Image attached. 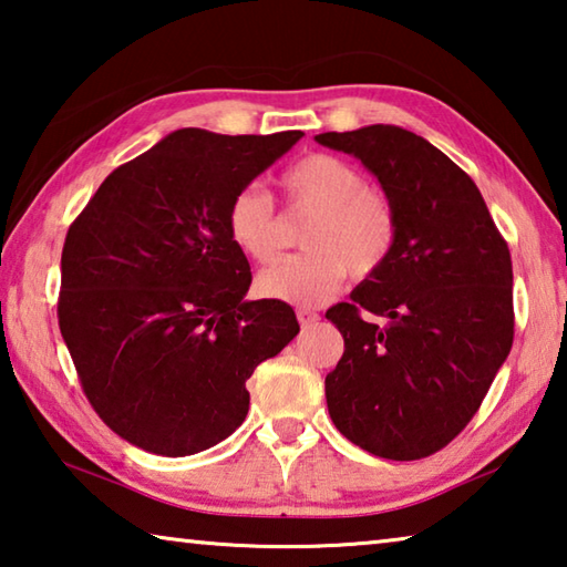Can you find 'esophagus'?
Wrapping results in <instances>:
<instances>
[{
  "label": "esophagus",
  "mask_w": 567,
  "mask_h": 567,
  "mask_svg": "<svg viewBox=\"0 0 567 567\" xmlns=\"http://www.w3.org/2000/svg\"><path fill=\"white\" fill-rule=\"evenodd\" d=\"M297 320H300L302 328H310V324L320 320V315L315 310H307V307H300V310H297Z\"/></svg>",
  "instance_id": "esophagus-1"
}]
</instances>
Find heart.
<instances>
[{
  "instance_id": "obj_1",
  "label": "heart",
  "mask_w": 567,
  "mask_h": 567,
  "mask_svg": "<svg viewBox=\"0 0 567 567\" xmlns=\"http://www.w3.org/2000/svg\"><path fill=\"white\" fill-rule=\"evenodd\" d=\"M280 187L290 213H312L302 233L307 252L257 277L260 295L312 307L338 292L348 272L368 280L390 262L400 237L395 203L388 192L370 187L348 159L315 152L285 169ZM227 233L249 260L272 265L282 255V219L260 187H243L233 197Z\"/></svg>"
}]
</instances>
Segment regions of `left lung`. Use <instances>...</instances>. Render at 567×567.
Here are the masks:
<instances>
[{"label": "left lung", "instance_id": "left-lung-1", "mask_svg": "<svg viewBox=\"0 0 567 567\" xmlns=\"http://www.w3.org/2000/svg\"><path fill=\"white\" fill-rule=\"evenodd\" d=\"M395 203L390 262L324 312L344 340L324 398L368 453L420 460L463 433L513 348V262L475 182L427 140L392 124L324 132Z\"/></svg>", "mask_w": 567, "mask_h": 567}]
</instances>
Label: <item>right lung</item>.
Returning a JSON list of instances; mask_svg holds the SVG:
<instances>
[{
    "label": "right lung",
    "mask_w": 567,
    "mask_h": 567,
    "mask_svg": "<svg viewBox=\"0 0 567 567\" xmlns=\"http://www.w3.org/2000/svg\"><path fill=\"white\" fill-rule=\"evenodd\" d=\"M300 137L177 130L70 225L56 318L90 405L127 443L167 457L223 443L249 375L300 332L287 302L245 300L252 272L227 233L233 197Z\"/></svg>",
    "instance_id": "1"
}]
</instances>
